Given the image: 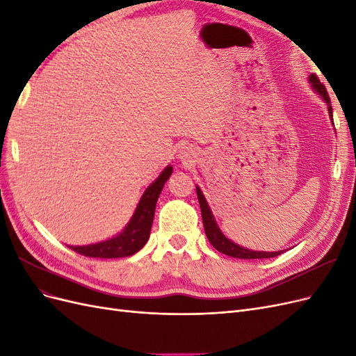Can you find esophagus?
<instances>
[{
    "instance_id": "34e87169",
    "label": "esophagus",
    "mask_w": 356,
    "mask_h": 356,
    "mask_svg": "<svg viewBox=\"0 0 356 356\" xmlns=\"http://www.w3.org/2000/svg\"><path fill=\"white\" fill-rule=\"evenodd\" d=\"M177 157H178L184 165H190V163H193V161H195V159L197 157V152H196V148L193 147V145L184 144V145H181V147L178 148Z\"/></svg>"
}]
</instances>
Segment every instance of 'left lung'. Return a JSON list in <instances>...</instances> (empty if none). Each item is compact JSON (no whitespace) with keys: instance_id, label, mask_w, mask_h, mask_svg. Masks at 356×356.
<instances>
[{"instance_id":"left-lung-1","label":"left lung","mask_w":356,"mask_h":356,"mask_svg":"<svg viewBox=\"0 0 356 356\" xmlns=\"http://www.w3.org/2000/svg\"><path fill=\"white\" fill-rule=\"evenodd\" d=\"M309 84H310V88L314 89V92L319 95V98L327 104V106H328V115L331 117V120H332L331 101H330V96L327 93L325 86L321 84V81L318 80V77H315L314 74L309 75ZM332 126H334V123H332ZM196 191H197V199H199L200 211H202V220H203L204 233H207V238L211 242V245L215 248V250L225 254V255L234 257V258H245V260H254V258H272V257L281 255L282 252H285V250H282V251H272V252L252 251V250H248V248L241 246L238 243H234L233 241H230L227 236H225L220 230L218 224H217V220H215L213 213H212L209 204L207 202V197L203 196V193H202L199 186H196Z\"/></svg>"}]
</instances>
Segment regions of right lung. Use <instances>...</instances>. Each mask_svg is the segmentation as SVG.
I'll return each mask as SVG.
<instances>
[{"mask_svg":"<svg viewBox=\"0 0 356 356\" xmlns=\"http://www.w3.org/2000/svg\"><path fill=\"white\" fill-rule=\"evenodd\" d=\"M172 166L168 165L161 174L149 184L144 195L139 199L136 209L132 215V218L124 225V229L113 236V238L96 242L90 245H68L75 252L83 254L86 257L95 258H122L136 254L143 246L147 243L152 232V225L154 220L156 203L163 190L165 182L172 175Z\"/></svg>","mask_w":356,"mask_h":356,"instance_id":"1","label":"right lung"}]
</instances>
